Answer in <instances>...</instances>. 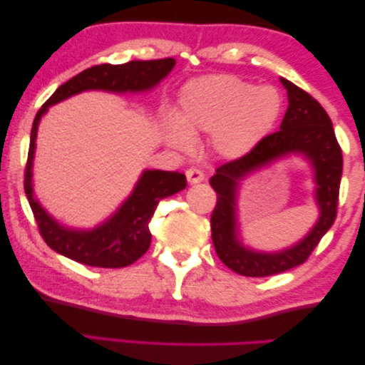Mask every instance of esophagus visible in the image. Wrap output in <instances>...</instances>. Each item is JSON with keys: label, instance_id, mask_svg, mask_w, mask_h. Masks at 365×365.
Here are the masks:
<instances>
[{"label": "esophagus", "instance_id": "esophagus-1", "mask_svg": "<svg viewBox=\"0 0 365 365\" xmlns=\"http://www.w3.org/2000/svg\"><path fill=\"white\" fill-rule=\"evenodd\" d=\"M186 178H187V181H189L190 184L202 182V181H204V179H205L204 173H202L199 168H189V170L186 171Z\"/></svg>", "mask_w": 365, "mask_h": 365}]
</instances>
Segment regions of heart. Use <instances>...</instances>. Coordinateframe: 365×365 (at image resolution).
I'll return each instance as SVG.
<instances>
[{
    "instance_id": "b5f03b06",
    "label": "heart",
    "mask_w": 365,
    "mask_h": 365,
    "mask_svg": "<svg viewBox=\"0 0 365 365\" xmlns=\"http://www.w3.org/2000/svg\"><path fill=\"white\" fill-rule=\"evenodd\" d=\"M279 111L282 97L277 88L257 87L230 74L207 76L184 87L179 121H166V137L171 145L189 148L192 135L215 130V148L236 158L270 133Z\"/></svg>"
}]
</instances>
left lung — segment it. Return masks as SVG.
<instances>
[{
  "instance_id": "left-lung-1",
  "label": "left lung",
  "mask_w": 365,
  "mask_h": 365,
  "mask_svg": "<svg viewBox=\"0 0 365 365\" xmlns=\"http://www.w3.org/2000/svg\"><path fill=\"white\" fill-rule=\"evenodd\" d=\"M288 92V110L277 133L265 135L252 150L218 166L210 186L217 192L210 218L212 241L223 264L242 277H270L304 264L331 228L338 212L343 153L331 126V119L314 97L282 77ZM288 153H302L314 166L318 190L316 198L321 218L313 231L296 247L282 253L265 255L244 248L237 239V184L249 172Z\"/></svg>"
}]
</instances>
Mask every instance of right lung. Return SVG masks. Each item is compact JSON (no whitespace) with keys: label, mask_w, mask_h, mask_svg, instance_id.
<instances>
[{"label":"right lung","mask_w":365,"mask_h":365,"mask_svg":"<svg viewBox=\"0 0 365 365\" xmlns=\"http://www.w3.org/2000/svg\"><path fill=\"white\" fill-rule=\"evenodd\" d=\"M175 63L173 58H163L150 59V61H129L126 64L92 66L59 86L37 111L31 130L24 190L31 204L35 222L38 225L40 236L58 254L88 267L121 268L134 264L150 247L152 235L148 223L158 202L186 187V176L179 171H143L129 199L103 225L92 231L64 228L41 208L38 200H35L34 197L32 160L41 116L46 113L48 106L83 91H97V88L108 92L148 91L170 74Z\"/></svg>","instance_id":"1"}]
</instances>
